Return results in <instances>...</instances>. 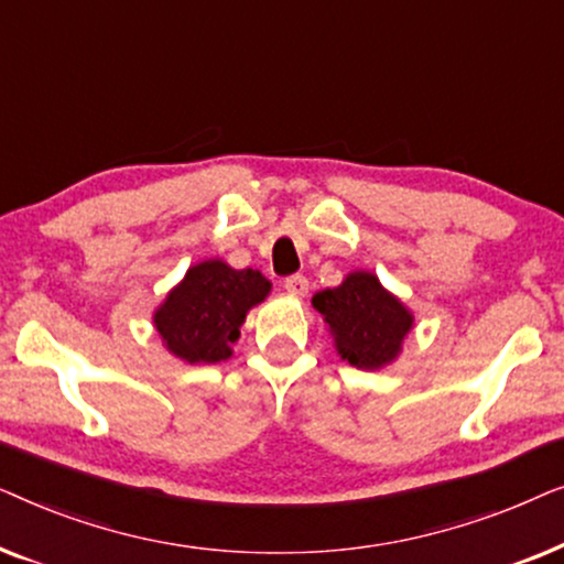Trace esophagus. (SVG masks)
<instances>
[{"mask_svg": "<svg viewBox=\"0 0 564 564\" xmlns=\"http://www.w3.org/2000/svg\"><path fill=\"white\" fill-rule=\"evenodd\" d=\"M284 290L290 292V295H295V297H303V295H307V280L303 274H292V276H288V280H284V284H282Z\"/></svg>", "mask_w": 564, "mask_h": 564, "instance_id": "1", "label": "esophagus"}]
</instances>
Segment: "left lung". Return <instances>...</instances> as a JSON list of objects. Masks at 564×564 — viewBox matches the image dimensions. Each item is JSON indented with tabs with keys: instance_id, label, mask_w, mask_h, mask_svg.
<instances>
[{
	"instance_id": "left-lung-1",
	"label": "left lung",
	"mask_w": 564,
	"mask_h": 564,
	"mask_svg": "<svg viewBox=\"0 0 564 564\" xmlns=\"http://www.w3.org/2000/svg\"><path fill=\"white\" fill-rule=\"evenodd\" d=\"M313 305L330 326L338 354L359 369L395 359L413 326V315L369 272H354L338 288L318 292Z\"/></svg>"
}]
</instances>
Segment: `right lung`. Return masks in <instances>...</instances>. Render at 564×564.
<instances>
[{"mask_svg":"<svg viewBox=\"0 0 564 564\" xmlns=\"http://www.w3.org/2000/svg\"><path fill=\"white\" fill-rule=\"evenodd\" d=\"M269 288L257 269L203 261L169 292L153 321L169 351L189 365H215L230 357L246 313L267 297Z\"/></svg>","mask_w":564,"mask_h":564,"instance_id":"1","label":"right lung"}]
</instances>
